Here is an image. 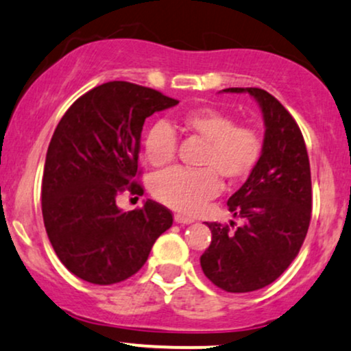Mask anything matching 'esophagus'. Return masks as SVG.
I'll list each match as a JSON object with an SVG mask.
<instances>
[{
    "label": "esophagus",
    "mask_w": 351,
    "mask_h": 351,
    "mask_svg": "<svg viewBox=\"0 0 351 351\" xmlns=\"http://www.w3.org/2000/svg\"><path fill=\"white\" fill-rule=\"evenodd\" d=\"M175 222L176 223H191V222H194V219L183 216V214H175Z\"/></svg>",
    "instance_id": "esophagus-1"
}]
</instances>
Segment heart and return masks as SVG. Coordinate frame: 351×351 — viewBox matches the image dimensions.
I'll use <instances>...</instances> for the list:
<instances>
[{
	"label": "heart",
	"instance_id": "1",
	"mask_svg": "<svg viewBox=\"0 0 351 351\" xmlns=\"http://www.w3.org/2000/svg\"><path fill=\"white\" fill-rule=\"evenodd\" d=\"M181 128L206 142L197 165L201 170L175 168L158 175L154 194L158 201L181 213H197L221 191V178L242 183L252 175L263 155V137L250 124H235L234 116L216 108L193 109L181 117ZM143 154L162 168L176 157V134L168 122L158 121L143 137Z\"/></svg>",
	"mask_w": 351,
	"mask_h": 351
}]
</instances>
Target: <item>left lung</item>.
Returning <instances> with one entry per match:
<instances>
[{
    "label": "left lung",
    "mask_w": 351,
    "mask_h": 351,
    "mask_svg": "<svg viewBox=\"0 0 351 351\" xmlns=\"http://www.w3.org/2000/svg\"><path fill=\"white\" fill-rule=\"evenodd\" d=\"M258 101L265 121L260 163L227 201L237 226L210 222L201 268L227 293H250L271 285L293 263L307 235L312 210L311 165L294 117L261 88H227Z\"/></svg>",
    "instance_id": "obj_1"
}]
</instances>
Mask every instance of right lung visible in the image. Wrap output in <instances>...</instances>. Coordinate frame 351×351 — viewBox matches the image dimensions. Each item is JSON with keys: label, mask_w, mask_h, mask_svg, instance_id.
<instances>
[{"label": "right lung", "mask_w": 351, "mask_h": 351, "mask_svg": "<svg viewBox=\"0 0 351 351\" xmlns=\"http://www.w3.org/2000/svg\"><path fill=\"white\" fill-rule=\"evenodd\" d=\"M180 101L129 82L93 88L63 114L49 143L42 176V216L66 269L116 285L143 267L155 240L173 223L155 201L122 213L116 196L143 194L138 150L143 122Z\"/></svg>", "instance_id": "right-lung-1"}]
</instances>
